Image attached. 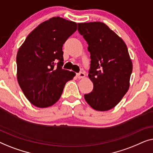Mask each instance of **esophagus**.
<instances>
[{"label": "esophagus", "mask_w": 153, "mask_h": 153, "mask_svg": "<svg viewBox=\"0 0 153 153\" xmlns=\"http://www.w3.org/2000/svg\"><path fill=\"white\" fill-rule=\"evenodd\" d=\"M76 76L77 78H82V77L85 76V73L80 71L79 73H78V74H76Z\"/></svg>", "instance_id": "1"}]
</instances>
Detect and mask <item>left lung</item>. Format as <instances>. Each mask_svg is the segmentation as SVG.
<instances>
[{"label": "left lung", "instance_id": "8db88e82", "mask_svg": "<svg viewBox=\"0 0 153 153\" xmlns=\"http://www.w3.org/2000/svg\"><path fill=\"white\" fill-rule=\"evenodd\" d=\"M77 30L88 44L91 64L88 76L93 82L87 102L97 111L114 107L128 91L132 64L126 44L101 22L77 23Z\"/></svg>", "mask_w": 153, "mask_h": 153}]
</instances>
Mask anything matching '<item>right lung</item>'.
<instances>
[{
    "label": "right lung",
    "instance_id": "obj_1",
    "mask_svg": "<svg viewBox=\"0 0 153 153\" xmlns=\"http://www.w3.org/2000/svg\"><path fill=\"white\" fill-rule=\"evenodd\" d=\"M76 30V23L53 17L32 31L19 49L17 79L34 106L43 108L55 104L66 83L76 76L62 68V46Z\"/></svg>",
    "mask_w": 153,
    "mask_h": 153
}]
</instances>
